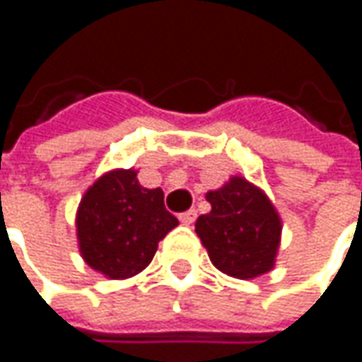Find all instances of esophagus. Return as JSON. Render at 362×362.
Here are the masks:
<instances>
[{
	"label": "esophagus",
	"mask_w": 362,
	"mask_h": 362,
	"mask_svg": "<svg viewBox=\"0 0 362 362\" xmlns=\"http://www.w3.org/2000/svg\"><path fill=\"white\" fill-rule=\"evenodd\" d=\"M195 218H197V211H195V209H189V211H185V214L179 216L181 224H185V226H191V224L195 222Z\"/></svg>",
	"instance_id": "obj_1"
}]
</instances>
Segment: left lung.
Wrapping results in <instances>:
<instances>
[{"label":"left lung","instance_id":"1","mask_svg":"<svg viewBox=\"0 0 362 362\" xmlns=\"http://www.w3.org/2000/svg\"><path fill=\"white\" fill-rule=\"evenodd\" d=\"M209 214L195 222V232L216 269L234 279H255L273 271L281 244L279 211L269 195L240 175L220 189L208 191Z\"/></svg>","mask_w":362,"mask_h":362}]
</instances>
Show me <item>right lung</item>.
I'll use <instances>...</instances> for the list:
<instances>
[{"label":"right lung","instance_id":"obj_1","mask_svg":"<svg viewBox=\"0 0 362 362\" xmlns=\"http://www.w3.org/2000/svg\"><path fill=\"white\" fill-rule=\"evenodd\" d=\"M134 169L103 173L83 193L75 226L83 261L107 279L144 271L158 243L179 224L160 187L146 189Z\"/></svg>","mask_w":362,"mask_h":362}]
</instances>
